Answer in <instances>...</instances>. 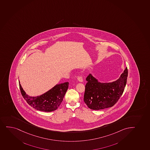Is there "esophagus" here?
Returning a JSON list of instances; mask_svg holds the SVG:
<instances>
[{
    "label": "esophagus",
    "mask_w": 150,
    "mask_h": 150,
    "mask_svg": "<svg viewBox=\"0 0 150 150\" xmlns=\"http://www.w3.org/2000/svg\"><path fill=\"white\" fill-rule=\"evenodd\" d=\"M77 79L80 82H82L83 81V79L82 77H81V76H78L77 77Z\"/></svg>",
    "instance_id": "1"
}]
</instances>
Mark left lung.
<instances>
[{
	"instance_id": "1",
	"label": "left lung",
	"mask_w": 150,
	"mask_h": 150,
	"mask_svg": "<svg viewBox=\"0 0 150 150\" xmlns=\"http://www.w3.org/2000/svg\"><path fill=\"white\" fill-rule=\"evenodd\" d=\"M128 77L126 68L119 79L112 82L101 83L90 74L86 78L84 101L88 107L94 110L114 106L124 91Z\"/></svg>"
}]
</instances>
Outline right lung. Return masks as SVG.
Wrapping results in <instances>:
<instances>
[{"instance_id":"add662e5","label":"right lung","mask_w":150,"mask_h":150,"mask_svg":"<svg viewBox=\"0 0 150 150\" xmlns=\"http://www.w3.org/2000/svg\"><path fill=\"white\" fill-rule=\"evenodd\" d=\"M19 83L20 92L24 99L33 108L44 112H51L57 109L62 102L68 88L69 82L56 85L54 87L40 96L31 97L26 94Z\"/></svg>"}]
</instances>
